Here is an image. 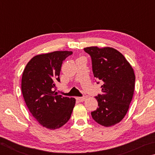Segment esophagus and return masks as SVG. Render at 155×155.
<instances>
[{"instance_id":"obj_1","label":"esophagus","mask_w":155,"mask_h":155,"mask_svg":"<svg viewBox=\"0 0 155 155\" xmlns=\"http://www.w3.org/2000/svg\"><path fill=\"white\" fill-rule=\"evenodd\" d=\"M86 97L85 96H82V97H77V99L78 100V101H79L80 102H83L85 100Z\"/></svg>"}]
</instances>
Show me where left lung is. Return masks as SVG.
<instances>
[{"label": "left lung", "instance_id": "8db88e82", "mask_svg": "<svg viewBox=\"0 0 155 155\" xmlns=\"http://www.w3.org/2000/svg\"><path fill=\"white\" fill-rule=\"evenodd\" d=\"M83 50L91 57L97 83H103L102 94L95 97L98 108L91 113V116L99 124L111 127L121 121L129 108L135 89L134 71L124 55L114 48L91 46Z\"/></svg>", "mask_w": 155, "mask_h": 155}]
</instances>
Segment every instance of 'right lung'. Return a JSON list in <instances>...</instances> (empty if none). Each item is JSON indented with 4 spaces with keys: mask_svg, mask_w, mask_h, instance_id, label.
I'll return each instance as SVG.
<instances>
[{
    "mask_svg": "<svg viewBox=\"0 0 155 155\" xmlns=\"http://www.w3.org/2000/svg\"><path fill=\"white\" fill-rule=\"evenodd\" d=\"M71 51H55L31 59L23 72L22 92L31 114L43 127L57 129L71 116L76 100L57 94L63 61Z\"/></svg>",
    "mask_w": 155,
    "mask_h": 155,
    "instance_id": "add662e5",
    "label": "right lung"
}]
</instances>
